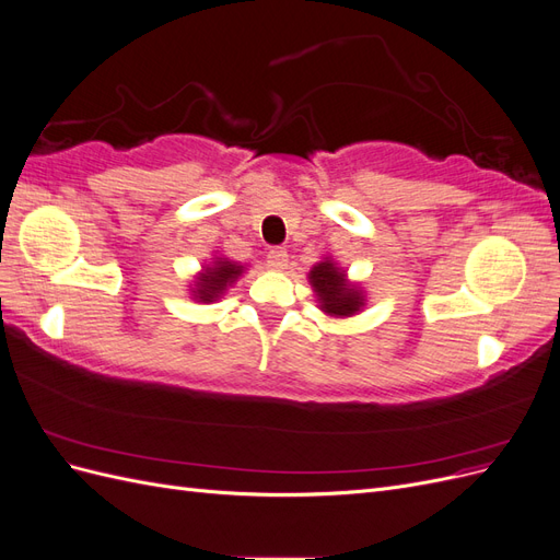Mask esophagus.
<instances>
[{
	"instance_id": "obj_1",
	"label": "esophagus",
	"mask_w": 560,
	"mask_h": 560,
	"mask_svg": "<svg viewBox=\"0 0 560 560\" xmlns=\"http://www.w3.org/2000/svg\"><path fill=\"white\" fill-rule=\"evenodd\" d=\"M266 259L270 268H287V264H290V254H287L284 247H273L268 252Z\"/></svg>"
}]
</instances>
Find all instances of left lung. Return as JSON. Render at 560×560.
<instances>
[{"label": "left lung", "mask_w": 560, "mask_h": 560, "mask_svg": "<svg viewBox=\"0 0 560 560\" xmlns=\"http://www.w3.org/2000/svg\"><path fill=\"white\" fill-rule=\"evenodd\" d=\"M311 284L319 296L322 311L336 315V317H348L354 315L362 306L364 299L354 284L346 280L343 270H338L331 261H319L311 270Z\"/></svg>", "instance_id": "8db88e82"}]
</instances>
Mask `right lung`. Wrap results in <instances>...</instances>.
I'll use <instances>...</instances> for the list:
<instances>
[{
	"instance_id": "obj_1",
	"label": "right lung",
	"mask_w": 560,
	"mask_h": 560,
	"mask_svg": "<svg viewBox=\"0 0 560 560\" xmlns=\"http://www.w3.org/2000/svg\"><path fill=\"white\" fill-rule=\"evenodd\" d=\"M243 273V266H238V264H233V261H214V268H208L206 273H202L200 278H198V284H196V292H194V296L198 299V301H206V303H210V301H214L219 294H222L226 287L238 278Z\"/></svg>"
}]
</instances>
